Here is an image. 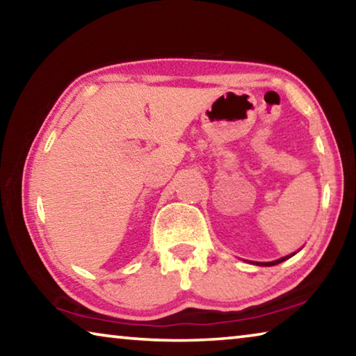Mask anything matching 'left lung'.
<instances>
[{"label":"left lung","mask_w":356,"mask_h":356,"mask_svg":"<svg viewBox=\"0 0 356 356\" xmlns=\"http://www.w3.org/2000/svg\"><path fill=\"white\" fill-rule=\"evenodd\" d=\"M293 254H289V256H286V257H281V259H278V261H273V262H259V265H276V264H280V262H282V261H286V259H289V257H292Z\"/></svg>","instance_id":"1"}]
</instances>
